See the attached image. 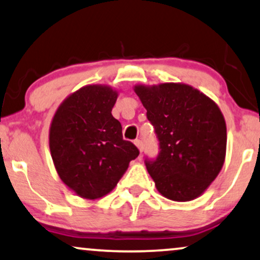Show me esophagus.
Returning a JSON list of instances; mask_svg holds the SVG:
<instances>
[{
    "label": "esophagus",
    "instance_id": "34e87169",
    "mask_svg": "<svg viewBox=\"0 0 260 260\" xmlns=\"http://www.w3.org/2000/svg\"><path fill=\"white\" fill-rule=\"evenodd\" d=\"M134 144H136V146L139 148V151H140V153L141 152H143V150H144V147H143V141L141 140H139V139H137L136 141H134Z\"/></svg>",
    "mask_w": 260,
    "mask_h": 260
}]
</instances>
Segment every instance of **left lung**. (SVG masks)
<instances>
[{"instance_id":"left-lung-1","label":"left lung","mask_w":260,"mask_h":260,"mask_svg":"<svg viewBox=\"0 0 260 260\" xmlns=\"http://www.w3.org/2000/svg\"><path fill=\"white\" fill-rule=\"evenodd\" d=\"M147 110L160 152L146 160L155 188L166 199L186 202L202 195L226 158L227 128L219 106L184 83L134 85Z\"/></svg>"}]
</instances>
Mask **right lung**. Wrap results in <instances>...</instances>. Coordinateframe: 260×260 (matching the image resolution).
I'll list each match as a JSON object with an SVG mask.
<instances>
[{
  "label": "right lung",
  "instance_id": "obj_1",
  "mask_svg": "<svg viewBox=\"0 0 260 260\" xmlns=\"http://www.w3.org/2000/svg\"><path fill=\"white\" fill-rule=\"evenodd\" d=\"M119 91L88 84L60 103L52 117L48 143L61 182L86 200L115 188L139 150L122 139L121 123L112 115Z\"/></svg>",
  "mask_w": 260,
  "mask_h": 260
}]
</instances>
